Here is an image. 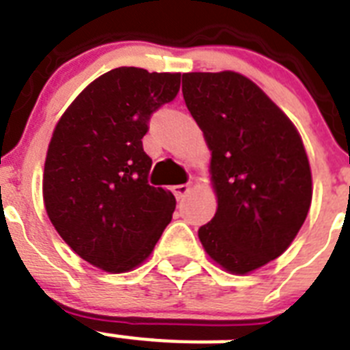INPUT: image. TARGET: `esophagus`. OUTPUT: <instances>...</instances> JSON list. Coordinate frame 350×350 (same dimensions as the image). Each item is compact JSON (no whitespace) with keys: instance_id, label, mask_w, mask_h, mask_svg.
I'll return each instance as SVG.
<instances>
[{"instance_id":"1","label":"esophagus","mask_w":350,"mask_h":350,"mask_svg":"<svg viewBox=\"0 0 350 350\" xmlns=\"http://www.w3.org/2000/svg\"><path fill=\"white\" fill-rule=\"evenodd\" d=\"M189 189H191V184H177V186L172 187L173 195L177 196V198H184L189 193Z\"/></svg>"}]
</instances>
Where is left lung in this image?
<instances>
[{"mask_svg":"<svg viewBox=\"0 0 350 350\" xmlns=\"http://www.w3.org/2000/svg\"><path fill=\"white\" fill-rule=\"evenodd\" d=\"M182 94L211 150L218 209L198 238L230 273L254 272L279 258L311 206V170L284 112L234 71L184 73Z\"/></svg>","mask_w":350,"mask_h":350,"instance_id":"obj_1","label":"left lung"}]
</instances>
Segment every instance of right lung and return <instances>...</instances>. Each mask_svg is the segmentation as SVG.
<instances>
[{
  "instance_id": "1",
  "label": "right lung",
  "mask_w": 350,
  "mask_h": 350,
  "mask_svg": "<svg viewBox=\"0 0 350 350\" xmlns=\"http://www.w3.org/2000/svg\"><path fill=\"white\" fill-rule=\"evenodd\" d=\"M180 73L116 68L83 89L51 135L42 196L51 224L75 252L105 272L148 258L175 211V196L148 184L143 135Z\"/></svg>"
}]
</instances>
